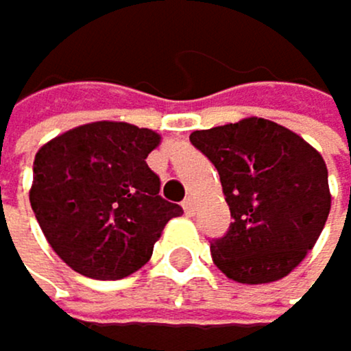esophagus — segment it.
<instances>
[{
	"instance_id": "esophagus-1",
	"label": "esophagus",
	"mask_w": 351,
	"mask_h": 351,
	"mask_svg": "<svg viewBox=\"0 0 351 351\" xmlns=\"http://www.w3.org/2000/svg\"><path fill=\"white\" fill-rule=\"evenodd\" d=\"M182 208H184V213H186V215H193V213H195V202H193L191 197H186L184 202H182Z\"/></svg>"
}]
</instances>
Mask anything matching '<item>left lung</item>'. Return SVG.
I'll return each instance as SVG.
<instances>
[{"mask_svg": "<svg viewBox=\"0 0 351 351\" xmlns=\"http://www.w3.org/2000/svg\"><path fill=\"white\" fill-rule=\"evenodd\" d=\"M219 173L230 208L224 237L210 241L215 266L239 283H270L295 270L330 215L328 167L301 136L266 118L191 134Z\"/></svg>", "mask_w": 351, "mask_h": 351, "instance_id": "1", "label": "left lung"}]
</instances>
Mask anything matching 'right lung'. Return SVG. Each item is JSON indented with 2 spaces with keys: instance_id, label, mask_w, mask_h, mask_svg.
Masks as SVG:
<instances>
[{
  "instance_id": "right-lung-1",
  "label": "right lung",
  "mask_w": 351,
  "mask_h": 351,
  "mask_svg": "<svg viewBox=\"0 0 351 351\" xmlns=\"http://www.w3.org/2000/svg\"><path fill=\"white\" fill-rule=\"evenodd\" d=\"M160 143L130 123H90L34 156L30 206L52 250L79 275L123 279L152 259L182 206L162 199L147 156Z\"/></svg>"
}]
</instances>
